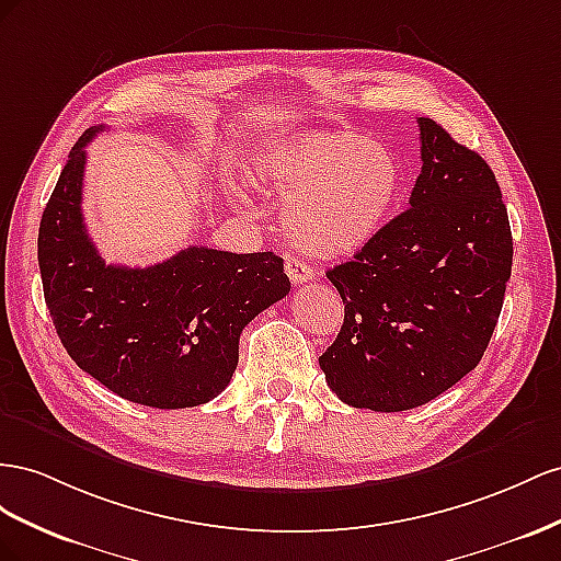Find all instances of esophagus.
<instances>
[{"mask_svg":"<svg viewBox=\"0 0 561 561\" xmlns=\"http://www.w3.org/2000/svg\"><path fill=\"white\" fill-rule=\"evenodd\" d=\"M284 267H286V275H289V279L294 284H306V282H312L317 277V272L312 270V265L296 259V255H286Z\"/></svg>","mask_w":561,"mask_h":561,"instance_id":"obj_1","label":"esophagus"}]
</instances>
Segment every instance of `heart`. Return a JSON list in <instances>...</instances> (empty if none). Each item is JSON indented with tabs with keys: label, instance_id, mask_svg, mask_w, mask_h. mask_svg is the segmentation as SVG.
Wrapping results in <instances>:
<instances>
[{
	"label": "heart",
	"instance_id": "heart-1",
	"mask_svg": "<svg viewBox=\"0 0 561 561\" xmlns=\"http://www.w3.org/2000/svg\"><path fill=\"white\" fill-rule=\"evenodd\" d=\"M249 179L284 199L291 242L319 259L364 247L388 220L402 185L394 154L355 131H302L263 148ZM247 199V197H242Z\"/></svg>",
	"mask_w": 561,
	"mask_h": 561
}]
</instances>
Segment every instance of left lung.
Masks as SVG:
<instances>
[{
  "label": "left lung",
  "mask_w": 561,
  "mask_h": 561,
  "mask_svg": "<svg viewBox=\"0 0 561 561\" xmlns=\"http://www.w3.org/2000/svg\"><path fill=\"white\" fill-rule=\"evenodd\" d=\"M421 173L409 209L327 272L345 302L319 357L341 402L427 404L470 374L491 341L512 270V232L491 167L419 117Z\"/></svg>",
  "instance_id": "8db88e82"
}]
</instances>
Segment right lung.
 Segmentation results:
<instances>
[{
    "mask_svg": "<svg viewBox=\"0 0 561 561\" xmlns=\"http://www.w3.org/2000/svg\"><path fill=\"white\" fill-rule=\"evenodd\" d=\"M75 142L39 222L44 300L79 369L129 402L199 407L228 388L239 333L291 291L272 251L187 247L150 267L105 265L82 216L87 146Z\"/></svg>",
    "mask_w": 561,
    "mask_h": 561,
    "instance_id": "1",
    "label": "right lung"
}]
</instances>
